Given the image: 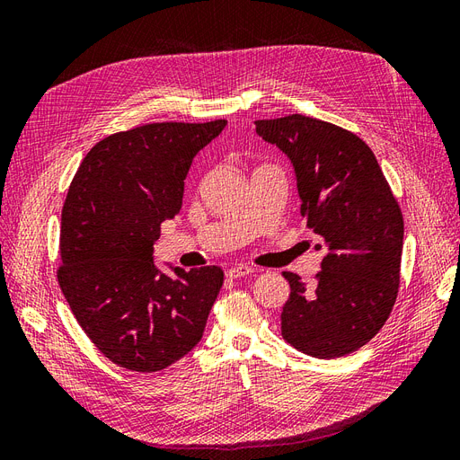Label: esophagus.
Segmentation results:
<instances>
[{"instance_id":"34e87169","label":"esophagus","mask_w":460,"mask_h":460,"mask_svg":"<svg viewBox=\"0 0 460 460\" xmlns=\"http://www.w3.org/2000/svg\"><path fill=\"white\" fill-rule=\"evenodd\" d=\"M253 270V267H247V264H234V267H230L226 270V276L228 278H242V276H249Z\"/></svg>"}]
</instances>
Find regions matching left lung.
Returning a JSON list of instances; mask_svg holds the SVG:
<instances>
[{"mask_svg":"<svg viewBox=\"0 0 460 460\" xmlns=\"http://www.w3.org/2000/svg\"><path fill=\"white\" fill-rule=\"evenodd\" d=\"M255 132L294 164L301 215L326 255L313 284L294 272L282 336L316 358L367 345L392 313L402 215L372 149L353 132L305 115L255 120Z\"/></svg>","mask_w":460,"mask_h":460,"instance_id":"8db88e82","label":"left lung"}]
</instances>
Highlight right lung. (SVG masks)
Returning <instances> with one entry per match:
<instances>
[{"instance_id": "add662e5", "label": "right lung", "mask_w": 460, "mask_h": 460, "mask_svg": "<svg viewBox=\"0 0 460 460\" xmlns=\"http://www.w3.org/2000/svg\"><path fill=\"white\" fill-rule=\"evenodd\" d=\"M225 127V119L151 122L111 134L68 186L58 280L86 336L122 368L163 370L201 341L225 272L164 274L153 243L180 213L193 157Z\"/></svg>"}]
</instances>
